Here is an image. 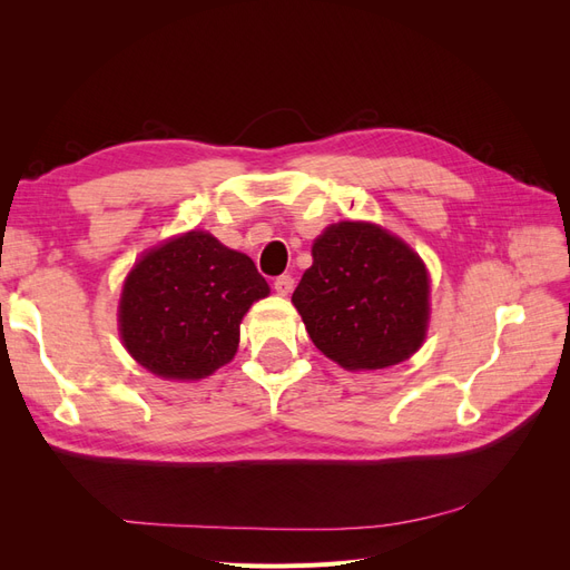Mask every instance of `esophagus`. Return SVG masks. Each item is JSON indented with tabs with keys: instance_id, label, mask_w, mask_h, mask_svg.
Instances as JSON below:
<instances>
[{
	"instance_id": "obj_1",
	"label": "esophagus",
	"mask_w": 570,
	"mask_h": 570,
	"mask_svg": "<svg viewBox=\"0 0 570 570\" xmlns=\"http://www.w3.org/2000/svg\"><path fill=\"white\" fill-rule=\"evenodd\" d=\"M273 287H275V292H278V295H289L292 292V287H295V281L289 278V275H278V278L273 281Z\"/></svg>"
}]
</instances>
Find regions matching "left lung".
<instances>
[{"instance_id":"obj_1","label":"left lung","mask_w":570,"mask_h":570,"mask_svg":"<svg viewBox=\"0 0 570 570\" xmlns=\"http://www.w3.org/2000/svg\"><path fill=\"white\" fill-rule=\"evenodd\" d=\"M314 266L292 295L306 333L342 368H385L421 347L428 273L400 237L344 220L314 243Z\"/></svg>"}]
</instances>
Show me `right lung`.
<instances>
[{"label": "right lung", "instance_id": "1", "mask_svg": "<svg viewBox=\"0 0 570 570\" xmlns=\"http://www.w3.org/2000/svg\"><path fill=\"white\" fill-rule=\"evenodd\" d=\"M268 295L247 254L209 233H185L147 252L120 297V337L135 361L161 377L195 381L235 356L239 321Z\"/></svg>", "mask_w": 570, "mask_h": 570}]
</instances>
